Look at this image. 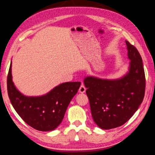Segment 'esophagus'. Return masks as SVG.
Here are the masks:
<instances>
[{
	"instance_id": "1",
	"label": "esophagus",
	"mask_w": 155,
	"mask_h": 155,
	"mask_svg": "<svg viewBox=\"0 0 155 155\" xmlns=\"http://www.w3.org/2000/svg\"><path fill=\"white\" fill-rule=\"evenodd\" d=\"M79 92L81 93H84L85 92V90H86V88H85V87L84 86V85H81L79 87Z\"/></svg>"
}]
</instances>
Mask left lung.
Wrapping results in <instances>:
<instances>
[{"label": "left lung", "mask_w": 155, "mask_h": 155, "mask_svg": "<svg viewBox=\"0 0 155 155\" xmlns=\"http://www.w3.org/2000/svg\"><path fill=\"white\" fill-rule=\"evenodd\" d=\"M130 60L129 72L119 79L105 80L92 77L84 79L94 121L101 128L119 127L133 116L143 101L146 77L141 56L126 41Z\"/></svg>", "instance_id": "obj_1"}]
</instances>
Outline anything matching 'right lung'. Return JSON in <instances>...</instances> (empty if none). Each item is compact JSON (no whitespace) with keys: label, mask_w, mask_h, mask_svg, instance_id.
I'll return each instance as SVG.
<instances>
[{"label":"right lung","mask_w":155,"mask_h":155,"mask_svg":"<svg viewBox=\"0 0 155 155\" xmlns=\"http://www.w3.org/2000/svg\"><path fill=\"white\" fill-rule=\"evenodd\" d=\"M12 78L11 63L7 80L11 104L27 124L39 131H51L59 126L81 85V82L63 83L45 95L29 97L16 89Z\"/></svg>","instance_id":"1"}]
</instances>
